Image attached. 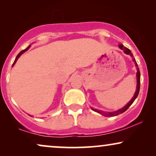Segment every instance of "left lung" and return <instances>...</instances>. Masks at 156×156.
I'll return each mask as SVG.
<instances>
[{
    "label": "left lung",
    "instance_id": "left-lung-1",
    "mask_svg": "<svg viewBox=\"0 0 156 156\" xmlns=\"http://www.w3.org/2000/svg\"><path fill=\"white\" fill-rule=\"evenodd\" d=\"M119 48H120V49H121V50H123V52H124L126 54L130 55L132 57H133V54H132L131 52V50H130L129 49H128L127 48H126V47L123 46L122 44H119ZM133 61H136V60L133 59ZM136 65L137 66V64H136ZM136 76H137V87H136V88H137V89H136V93H135V94H134L133 97L132 98V99L129 102V103L126 104V105L124 106V107L122 108H121V109H119L118 111H116V112H103V111H101V110L93 109V108H92V109L94 111V112L99 113V114H102V115H104V116H108V117L117 116V115H119V114H122V113L126 112V111L128 108H129V106H131V104L133 103V101H135V99H136V97H138V93H139V90H140V71H139V69H137V73H136Z\"/></svg>",
    "mask_w": 156,
    "mask_h": 156
}]
</instances>
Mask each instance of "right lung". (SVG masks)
<instances>
[{
  "mask_svg": "<svg viewBox=\"0 0 156 156\" xmlns=\"http://www.w3.org/2000/svg\"><path fill=\"white\" fill-rule=\"evenodd\" d=\"M30 46H28V47H27V48L26 49H25V50H22V51H21V52H20V53H19V54H18V55H17L16 58V59H15V61H14V62H13V64H12V66H13V65H15V63H16V61H17V60H18V59L19 58V57H20V55H22L23 52H25V51H26V50H28V49L30 48Z\"/></svg>",
  "mask_w": 156,
  "mask_h": 156,
  "instance_id": "right-lung-1",
  "label": "right lung"
}]
</instances>
